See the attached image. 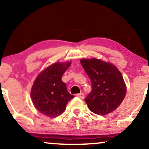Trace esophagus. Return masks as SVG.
Instances as JSON below:
<instances>
[{
  "instance_id": "esophagus-1",
  "label": "esophagus",
  "mask_w": 149,
  "mask_h": 149,
  "mask_svg": "<svg viewBox=\"0 0 149 149\" xmlns=\"http://www.w3.org/2000/svg\"><path fill=\"white\" fill-rule=\"evenodd\" d=\"M76 96L78 97H80L81 99H84L85 98V95L83 93H80V94H77Z\"/></svg>"
}]
</instances>
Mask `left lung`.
<instances>
[{
	"instance_id": "obj_1",
	"label": "left lung",
	"mask_w": 149,
	"mask_h": 149,
	"mask_svg": "<svg viewBox=\"0 0 149 149\" xmlns=\"http://www.w3.org/2000/svg\"><path fill=\"white\" fill-rule=\"evenodd\" d=\"M80 61L91 80L92 91L85 99L90 110L100 116L112 113L122 103L127 92L121 73L114 64L97 58Z\"/></svg>"
}]
</instances>
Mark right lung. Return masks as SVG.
Listing matches in <instances>:
<instances>
[{"label": "right lung", "mask_w": 149, "mask_h": 149, "mask_svg": "<svg viewBox=\"0 0 149 149\" xmlns=\"http://www.w3.org/2000/svg\"><path fill=\"white\" fill-rule=\"evenodd\" d=\"M71 64L69 61H57L44 69L36 78L31 90V99L40 113L49 118L60 116L66 110L68 102L74 97L61 80Z\"/></svg>", "instance_id": "obj_1"}]
</instances>
